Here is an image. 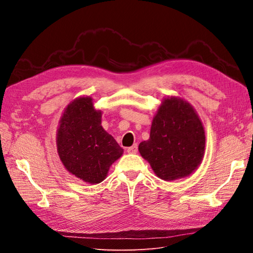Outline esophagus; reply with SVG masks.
I'll return each mask as SVG.
<instances>
[{"mask_svg":"<svg viewBox=\"0 0 253 253\" xmlns=\"http://www.w3.org/2000/svg\"><path fill=\"white\" fill-rule=\"evenodd\" d=\"M127 153H129V154H136L137 151H138V147H137V144H134L132 145V147H129L126 149Z\"/></svg>","mask_w":253,"mask_h":253,"instance_id":"obj_1","label":"esophagus"}]
</instances>
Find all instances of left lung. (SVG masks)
Returning a JSON list of instances; mask_svg holds the SVG:
<instances>
[{
  "label": "left lung",
  "instance_id": "8db88e82",
  "mask_svg": "<svg viewBox=\"0 0 253 253\" xmlns=\"http://www.w3.org/2000/svg\"><path fill=\"white\" fill-rule=\"evenodd\" d=\"M206 137L194 109L180 98L165 99L153 119L150 139L139 144L141 156L164 180L192 173L204 156Z\"/></svg>",
  "mask_w": 253,
  "mask_h": 253
}]
</instances>
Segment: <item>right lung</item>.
Here are the masks:
<instances>
[{
	"label": "right lung",
	"instance_id": "obj_1",
	"mask_svg": "<svg viewBox=\"0 0 253 253\" xmlns=\"http://www.w3.org/2000/svg\"><path fill=\"white\" fill-rule=\"evenodd\" d=\"M57 147L67 171L89 183L101 182L124 153L101 126V111L94 109L89 97L76 99L66 108L60 120Z\"/></svg>",
	"mask_w": 253,
	"mask_h": 253
}]
</instances>
